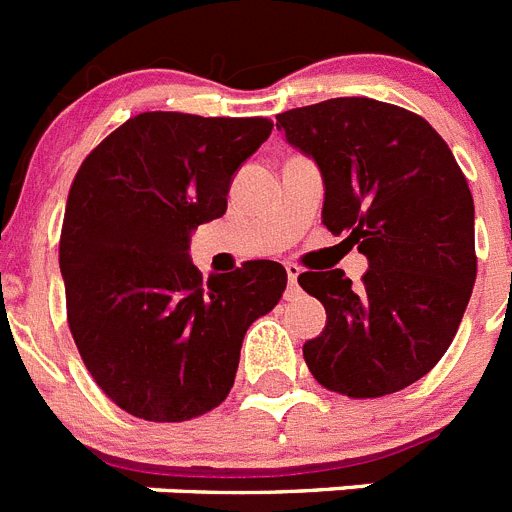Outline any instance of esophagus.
Returning <instances> with one entry per match:
<instances>
[{"label": "esophagus", "mask_w": 512, "mask_h": 512, "mask_svg": "<svg viewBox=\"0 0 512 512\" xmlns=\"http://www.w3.org/2000/svg\"><path fill=\"white\" fill-rule=\"evenodd\" d=\"M299 273L302 268L296 263H286V276H289V289H296V281H299Z\"/></svg>", "instance_id": "1"}]
</instances>
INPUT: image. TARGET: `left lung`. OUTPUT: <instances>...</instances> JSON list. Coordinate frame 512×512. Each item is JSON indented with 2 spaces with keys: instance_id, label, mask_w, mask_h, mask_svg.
Listing matches in <instances>:
<instances>
[{
  "instance_id": "obj_1",
  "label": "left lung",
  "mask_w": 512,
  "mask_h": 512,
  "mask_svg": "<svg viewBox=\"0 0 512 512\" xmlns=\"http://www.w3.org/2000/svg\"><path fill=\"white\" fill-rule=\"evenodd\" d=\"M276 119L320 169L322 223L369 263L359 289L338 268L299 276L328 315L304 362L349 398L409 388L448 351L474 289L466 176L432 124L393 103L330 98Z\"/></svg>"
}]
</instances>
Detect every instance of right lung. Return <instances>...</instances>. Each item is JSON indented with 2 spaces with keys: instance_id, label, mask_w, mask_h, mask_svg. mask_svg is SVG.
Segmentation results:
<instances>
[{
  "instance_id": "1",
  "label": "right lung",
  "mask_w": 512,
  "mask_h": 512,
  "mask_svg": "<svg viewBox=\"0 0 512 512\" xmlns=\"http://www.w3.org/2000/svg\"><path fill=\"white\" fill-rule=\"evenodd\" d=\"M263 117L145 111L83 161L64 210L67 322L98 388L145 422H187L234 385L244 333L286 289L249 260L203 281L192 231L226 213L234 174L270 137Z\"/></svg>"
}]
</instances>
